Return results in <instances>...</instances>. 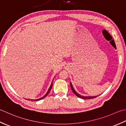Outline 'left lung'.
Masks as SVG:
<instances>
[{
	"mask_svg": "<svg viewBox=\"0 0 126 126\" xmlns=\"http://www.w3.org/2000/svg\"><path fill=\"white\" fill-rule=\"evenodd\" d=\"M70 87H71V90L73 91V93H74V94L76 96H78V97H79L80 98H82V99H93V98H94L95 97H97V96H94V97H91V96H87V97H84V96H82V95H80L79 94H78V93L76 92L74 89V88L73 87L72 85H71V82H70Z\"/></svg>",
	"mask_w": 126,
	"mask_h": 126,
	"instance_id": "1",
	"label": "left lung"
}]
</instances>
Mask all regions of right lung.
I'll use <instances>...</instances> for the list:
<instances>
[{
    "mask_svg": "<svg viewBox=\"0 0 126 126\" xmlns=\"http://www.w3.org/2000/svg\"><path fill=\"white\" fill-rule=\"evenodd\" d=\"M52 85H53V82H52V83H51V86H50V88H49V89H48V91H47V92L46 93V94L45 95H44V96H43V97H41V98H40V99H36V100H41V99H43V98H45V97H46V96L48 95V93H50V91H51V88H52ZM28 100H29V99H28ZM31 100H32V99H31Z\"/></svg>",
    "mask_w": 126,
    "mask_h": 126,
    "instance_id": "add662e5",
    "label": "right lung"
}]
</instances>
